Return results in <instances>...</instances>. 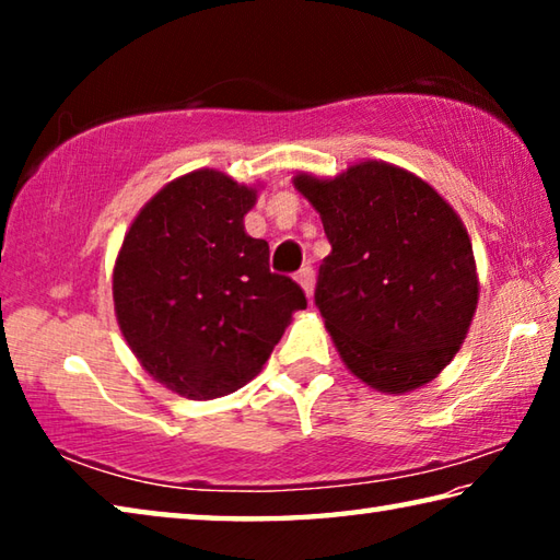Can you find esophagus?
I'll return each instance as SVG.
<instances>
[{"label":"esophagus","instance_id":"34e87169","mask_svg":"<svg viewBox=\"0 0 560 560\" xmlns=\"http://www.w3.org/2000/svg\"><path fill=\"white\" fill-rule=\"evenodd\" d=\"M296 281L301 283V289L308 299L314 296V267H311V264H303V267L296 273Z\"/></svg>","mask_w":560,"mask_h":560}]
</instances>
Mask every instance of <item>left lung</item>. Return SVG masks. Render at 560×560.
Masks as SVG:
<instances>
[{"label": "left lung", "instance_id": "8db88e82", "mask_svg": "<svg viewBox=\"0 0 560 560\" xmlns=\"http://www.w3.org/2000/svg\"><path fill=\"white\" fill-rule=\"evenodd\" d=\"M293 187L330 242L316 306L348 371L387 395L434 381L467 338L479 301L462 217L430 183L383 160L336 177L299 173Z\"/></svg>", "mask_w": 560, "mask_h": 560}]
</instances>
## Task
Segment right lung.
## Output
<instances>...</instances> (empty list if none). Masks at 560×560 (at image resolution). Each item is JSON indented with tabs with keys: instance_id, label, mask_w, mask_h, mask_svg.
<instances>
[{
	"instance_id": "1",
	"label": "right lung",
	"mask_w": 560,
	"mask_h": 560,
	"mask_svg": "<svg viewBox=\"0 0 560 560\" xmlns=\"http://www.w3.org/2000/svg\"><path fill=\"white\" fill-rule=\"evenodd\" d=\"M259 187L192 170L150 197L113 267L120 334L143 371L189 400L240 390L306 308L296 281L269 271V244L244 230Z\"/></svg>"
}]
</instances>
